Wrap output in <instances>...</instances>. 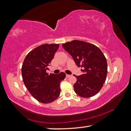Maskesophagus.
<instances>
[{
    "label": "esophagus",
    "instance_id": "esophagus-1",
    "mask_svg": "<svg viewBox=\"0 0 131 131\" xmlns=\"http://www.w3.org/2000/svg\"><path fill=\"white\" fill-rule=\"evenodd\" d=\"M71 77V75H66V78H69V77Z\"/></svg>",
    "mask_w": 131,
    "mask_h": 131
}]
</instances>
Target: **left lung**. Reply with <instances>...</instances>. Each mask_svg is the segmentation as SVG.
<instances>
[{
    "instance_id": "8db88e82",
    "label": "left lung",
    "mask_w": 131,
    "mask_h": 131,
    "mask_svg": "<svg viewBox=\"0 0 131 131\" xmlns=\"http://www.w3.org/2000/svg\"><path fill=\"white\" fill-rule=\"evenodd\" d=\"M66 51L71 55L78 67H83V74L75 76L77 94L83 98L95 95L102 89L107 72L106 59L101 50L92 43L80 40L63 43Z\"/></svg>"
}]
</instances>
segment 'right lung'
Returning a JSON list of instances; mask_svg holds the SVG:
<instances>
[{
  "label": "right lung",
  "mask_w": 131,
  "mask_h": 131,
  "mask_svg": "<svg viewBox=\"0 0 131 131\" xmlns=\"http://www.w3.org/2000/svg\"><path fill=\"white\" fill-rule=\"evenodd\" d=\"M59 44H43L30 52L22 67L24 84L29 93L40 102L48 104L56 100L60 94V83L66 74L48 75V69Z\"/></svg>",
  "instance_id": "add662e5"
}]
</instances>
